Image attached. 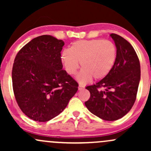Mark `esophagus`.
Instances as JSON below:
<instances>
[{"label":"esophagus","instance_id":"obj_1","mask_svg":"<svg viewBox=\"0 0 151 151\" xmlns=\"http://www.w3.org/2000/svg\"><path fill=\"white\" fill-rule=\"evenodd\" d=\"M84 89V86H81V85H80V84H79V87H78V89H79V90H82V89Z\"/></svg>","mask_w":151,"mask_h":151}]
</instances>
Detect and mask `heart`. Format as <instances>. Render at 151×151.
<instances>
[{
  "label": "heart",
  "instance_id": "heart-1",
  "mask_svg": "<svg viewBox=\"0 0 151 151\" xmlns=\"http://www.w3.org/2000/svg\"><path fill=\"white\" fill-rule=\"evenodd\" d=\"M116 47L113 42L103 40H82L72 43L61 54V61L70 75L77 73L79 62L82 67L77 79L81 84L93 77L101 79L109 74L116 60Z\"/></svg>",
  "mask_w": 151,
  "mask_h": 151
}]
</instances>
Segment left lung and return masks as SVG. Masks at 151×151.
Here are the masks:
<instances>
[{"mask_svg": "<svg viewBox=\"0 0 151 151\" xmlns=\"http://www.w3.org/2000/svg\"><path fill=\"white\" fill-rule=\"evenodd\" d=\"M110 37L116 47L115 64L103 79L86 86L90 98L84 104L91 113L100 119L116 121L124 116L134 104L141 67L136 51L126 40L114 33Z\"/></svg>", "mask_w": 151, "mask_h": 151, "instance_id": "left-lung-1", "label": "left lung"}]
</instances>
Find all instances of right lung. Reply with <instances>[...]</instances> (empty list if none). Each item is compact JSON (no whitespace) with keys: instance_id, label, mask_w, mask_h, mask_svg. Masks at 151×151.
Here are the masks:
<instances>
[{"instance_id":"obj_1","label":"right lung","mask_w":151,"mask_h":151,"mask_svg":"<svg viewBox=\"0 0 151 151\" xmlns=\"http://www.w3.org/2000/svg\"><path fill=\"white\" fill-rule=\"evenodd\" d=\"M62 40L41 35L26 44L15 57L12 81L15 97L27 117L45 122L59 115L78 90L62 70Z\"/></svg>"}]
</instances>
